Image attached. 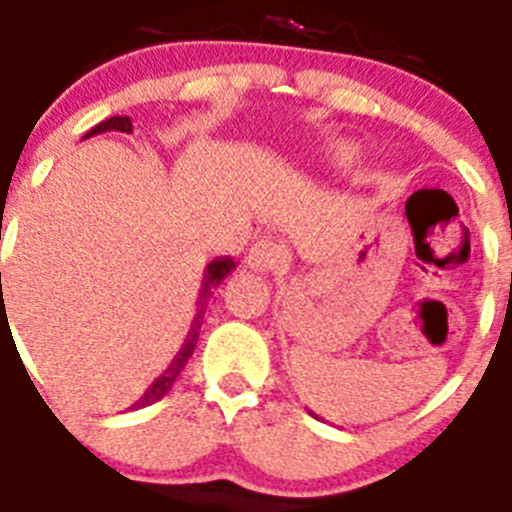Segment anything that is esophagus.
Returning a JSON list of instances; mask_svg holds the SVG:
<instances>
[{"mask_svg": "<svg viewBox=\"0 0 512 512\" xmlns=\"http://www.w3.org/2000/svg\"><path fill=\"white\" fill-rule=\"evenodd\" d=\"M279 261H282V248L271 241L253 243V248L246 256L248 269L253 271H271L274 266H279Z\"/></svg>", "mask_w": 512, "mask_h": 512, "instance_id": "obj_1", "label": "esophagus"}]
</instances>
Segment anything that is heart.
Returning <instances> with one entry per match:
<instances>
[{"mask_svg":"<svg viewBox=\"0 0 512 512\" xmlns=\"http://www.w3.org/2000/svg\"><path fill=\"white\" fill-rule=\"evenodd\" d=\"M346 158H348V153L343 151V148H338V151H333L330 161H333V164H336V166H343V164H346Z\"/></svg>","mask_w":512,"mask_h":512,"instance_id":"obj_1","label":"heart"}]
</instances>
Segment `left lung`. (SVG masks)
<instances>
[{
	"instance_id": "8db88e82",
	"label": "left lung",
	"mask_w": 512,
	"mask_h": 512,
	"mask_svg": "<svg viewBox=\"0 0 512 512\" xmlns=\"http://www.w3.org/2000/svg\"><path fill=\"white\" fill-rule=\"evenodd\" d=\"M310 415H312V413H310Z\"/></svg>"
}]
</instances>
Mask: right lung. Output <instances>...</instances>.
<instances>
[{
  "label": "right lung",
  "instance_id": "add662e5",
  "mask_svg": "<svg viewBox=\"0 0 512 512\" xmlns=\"http://www.w3.org/2000/svg\"><path fill=\"white\" fill-rule=\"evenodd\" d=\"M110 130H117V133H133V122H130V117L115 115V117H110V120H104V122H99V125H94V128L84 135V140L92 138V135H99V133H110ZM233 269H235V261L230 259V256H217V259H212L210 264H207L205 274H202V289H200V300H197V315H194L192 325H189V333H187V338H184L182 348H179V354L171 359V364L166 366L161 377L153 379L151 387L143 392V397L135 402L133 408H146V405H153V402L161 400V397H164L166 392L174 387L176 377H179L184 366H187L189 356L194 354V346H197V338H200L202 320H205L207 297H212V289L223 282V279L228 277Z\"/></svg>",
  "mask_w": 512,
  "mask_h": 512
}]
</instances>
